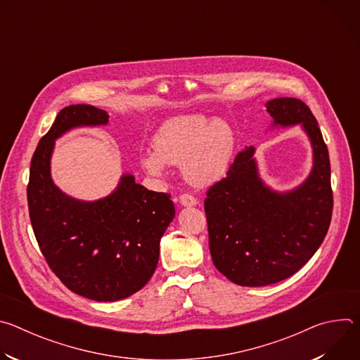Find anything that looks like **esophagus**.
I'll use <instances>...</instances> for the list:
<instances>
[{
  "mask_svg": "<svg viewBox=\"0 0 360 360\" xmlns=\"http://www.w3.org/2000/svg\"><path fill=\"white\" fill-rule=\"evenodd\" d=\"M179 203L182 205V207H195L198 202H196L195 196H192L189 193H182L179 196Z\"/></svg>",
  "mask_w": 360,
  "mask_h": 360,
  "instance_id": "34e87169",
  "label": "esophagus"
}]
</instances>
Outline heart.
<instances>
[{
	"label": "heart",
	"mask_w": 360,
	"mask_h": 360,
	"mask_svg": "<svg viewBox=\"0 0 360 360\" xmlns=\"http://www.w3.org/2000/svg\"><path fill=\"white\" fill-rule=\"evenodd\" d=\"M235 146L236 132L228 121L184 115L161 127L153 150L142 152L141 165L152 176H162L165 165L182 167L191 185L208 188L226 175Z\"/></svg>",
	"instance_id": "1"
}]
</instances>
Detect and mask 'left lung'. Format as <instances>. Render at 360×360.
Here are the masks:
<instances>
[{
    "mask_svg": "<svg viewBox=\"0 0 360 360\" xmlns=\"http://www.w3.org/2000/svg\"><path fill=\"white\" fill-rule=\"evenodd\" d=\"M274 125L300 124L314 149L312 171L297 188L278 192L259 176L255 148L239 152L205 198L214 265L240 286H266L296 274L322 245L332 219L328 146L303 101L266 102Z\"/></svg>",
    "mask_w": 360,
    "mask_h": 360,
    "instance_id": "obj_1",
    "label": "left lung"
}]
</instances>
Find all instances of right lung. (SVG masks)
Returning a JSON list of instances; mask_svg holds the SVG:
<instances>
[{
	"instance_id": "1",
	"label": "right lung",
	"mask_w": 360,
	"mask_h": 360,
	"mask_svg": "<svg viewBox=\"0 0 360 360\" xmlns=\"http://www.w3.org/2000/svg\"><path fill=\"white\" fill-rule=\"evenodd\" d=\"M108 118L85 104L61 110L34 152L27 188L31 225L48 266L70 290L98 302L128 297L146 285L175 217L169 193L148 191L131 174L92 202L71 198L53 182L56 139L77 127L107 125Z\"/></svg>"
}]
</instances>
